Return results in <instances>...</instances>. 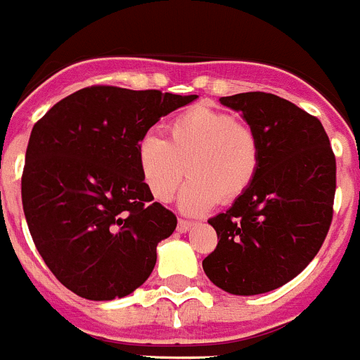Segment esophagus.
I'll list each match as a JSON object with an SVG mask.
<instances>
[{
	"mask_svg": "<svg viewBox=\"0 0 360 360\" xmlns=\"http://www.w3.org/2000/svg\"><path fill=\"white\" fill-rule=\"evenodd\" d=\"M194 223L193 221H187V219H178V225H176V230L178 232H187V230H191V226H193Z\"/></svg>",
	"mask_w": 360,
	"mask_h": 360,
	"instance_id": "1",
	"label": "esophagus"
}]
</instances>
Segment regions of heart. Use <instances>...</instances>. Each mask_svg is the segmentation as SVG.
Returning <instances> with one entry per match:
<instances>
[{
  "instance_id": "obj_1",
  "label": "heart",
  "mask_w": 360,
  "mask_h": 360,
  "mask_svg": "<svg viewBox=\"0 0 360 360\" xmlns=\"http://www.w3.org/2000/svg\"><path fill=\"white\" fill-rule=\"evenodd\" d=\"M141 174L158 202H169L182 180L180 207L200 214L219 203H232L255 180L260 143L255 130L226 112L194 107L174 117L167 139L148 134L137 146Z\"/></svg>"
}]
</instances>
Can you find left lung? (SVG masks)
I'll list each match as a JSON object with an SVG mask.
<instances>
[{
    "label": "left lung",
    "mask_w": 360,
    "mask_h": 360,
    "mask_svg": "<svg viewBox=\"0 0 360 360\" xmlns=\"http://www.w3.org/2000/svg\"><path fill=\"white\" fill-rule=\"evenodd\" d=\"M260 143L255 180L226 212L210 217L217 246L203 260L210 282L232 295L273 291L321 248L335 194V155L321 121L269 92L221 98Z\"/></svg>",
    "instance_id": "obj_1"
}]
</instances>
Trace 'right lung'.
<instances>
[{"label":"right lung","instance_id":"right-lung-1","mask_svg":"<svg viewBox=\"0 0 360 360\" xmlns=\"http://www.w3.org/2000/svg\"><path fill=\"white\" fill-rule=\"evenodd\" d=\"M196 94L92 85L34 124L21 178L22 210L49 271L87 300L143 285L176 216L151 202L137 146L162 115Z\"/></svg>","mask_w":360,"mask_h":360}]
</instances>
